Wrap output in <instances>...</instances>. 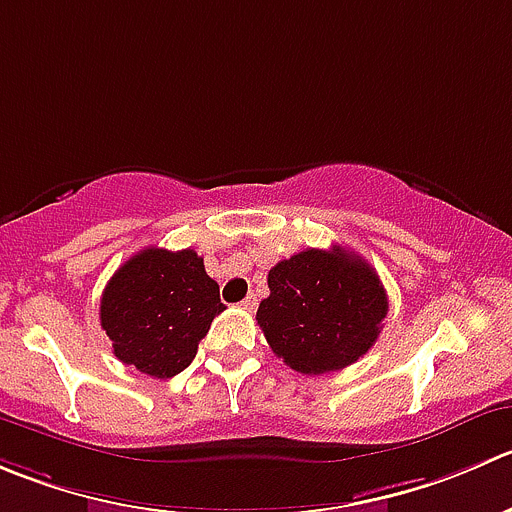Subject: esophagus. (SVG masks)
Returning a JSON list of instances; mask_svg holds the SVG:
<instances>
[{
	"label": "esophagus",
	"mask_w": 512,
	"mask_h": 512,
	"mask_svg": "<svg viewBox=\"0 0 512 512\" xmlns=\"http://www.w3.org/2000/svg\"><path fill=\"white\" fill-rule=\"evenodd\" d=\"M240 305H242V310H255V307H257V297L255 295H247L245 300L240 302Z\"/></svg>",
	"instance_id": "obj_1"
}]
</instances>
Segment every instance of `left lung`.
I'll return each mask as SVG.
<instances>
[{
  "label": "left lung",
  "mask_w": 512,
  "mask_h": 512,
  "mask_svg": "<svg viewBox=\"0 0 512 512\" xmlns=\"http://www.w3.org/2000/svg\"><path fill=\"white\" fill-rule=\"evenodd\" d=\"M267 287L270 297L257 307V325L272 352L302 375L335 372L360 360L388 315L377 272L340 245L277 262Z\"/></svg>",
  "instance_id": "1"
}]
</instances>
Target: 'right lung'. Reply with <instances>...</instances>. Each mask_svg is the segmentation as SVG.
Listing matches in <instances>:
<instances>
[{
    "mask_svg": "<svg viewBox=\"0 0 512 512\" xmlns=\"http://www.w3.org/2000/svg\"><path fill=\"white\" fill-rule=\"evenodd\" d=\"M222 310L220 285L195 250L147 247L107 282L99 320L117 360L165 380L195 360L197 345Z\"/></svg>",
    "mask_w": 512,
    "mask_h": 512,
    "instance_id": "1",
    "label": "right lung"
}]
</instances>
